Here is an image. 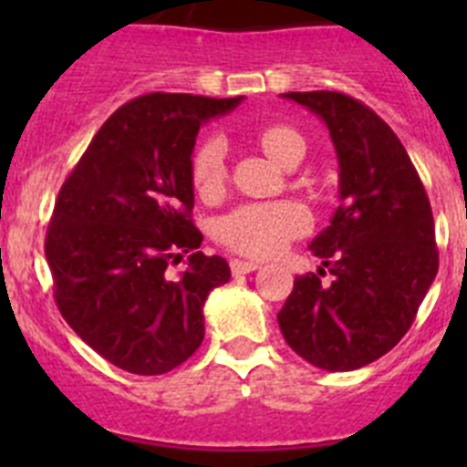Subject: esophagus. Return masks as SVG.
Masks as SVG:
<instances>
[{
	"label": "esophagus",
	"instance_id": "1",
	"mask_svg": "<svg viewBox=\"0 0 467 467\" xmlns=\"http://www.w3.org/2000/svg\"><path fill=\"white\" fill-rule=\"evenodd\" d=\"M257 269H259V262H247V259H234V262H231V274L234 275L253 274V271Z\"/></svg>",
	"mask_w": 467,
	"mask_h": 467
}]
</instances>
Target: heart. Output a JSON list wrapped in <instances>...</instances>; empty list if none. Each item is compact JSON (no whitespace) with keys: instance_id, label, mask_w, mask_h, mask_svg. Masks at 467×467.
Returning <instances> with one entry per match:
<instances>
[{"instance_id":"1","label":"heart","mask_w":467,"mask_h":467,"mask_svg":"<svg viewBox=\"0 0 467 467\" xmlns=\"http://www.w3.org/2000/svg\"><path fill=\"white\" fill-rule=\"evenodd\" d=\"M264 154L283 166V161L296 150H304V140L290 126H269L257 135ZM224 142L208 138L198 144L192 156V182L198 196L220 192L226 177ZM311 217L304 205L290 203H245L226 213L217 222V238L234 253L250 257H274L296 236L306 234Z\"/></svg>"}]
</instances>
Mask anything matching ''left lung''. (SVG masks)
Returning <instances> with one entry per match:
<instances>
[{"label":"left lung","instance_id":"1","mask_svg":"<svg viewBox=\"0 0 467 467\" xmlns=\"http://www.w3.org/2000/svg\"><path fill=\"white\" fill-rule=\"evenodd\" d=\"M283 98L327 126L341 205L308 245L334 280L296 275L278 325L313 367L350 372L402 339L431 290L440 264L431 201L398 135L360 100L334 90Z\"/></svg>","mask_w":467,"mask_h":467}]
</instances>
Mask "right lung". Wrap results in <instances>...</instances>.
<instances>
[{
	"label": "right lung",
	"mask_w": 467,
	"mask_h": 467,
	"mask_svg": "<svg viewBox=\"0 0 467 467\" xmlns=\"http://www.w3.org/2000/svg\"><path fill=\"white\" fill-rule=\"evenodd\" d=\"M241 102L140 95L102 123L57 193L44 245L57 308L119 369L166 374L203 341V304L231 269L198 253L192 154L198 128Z\"/></svg>",
	"instance_id": "add662e5"
}]
</instances>
